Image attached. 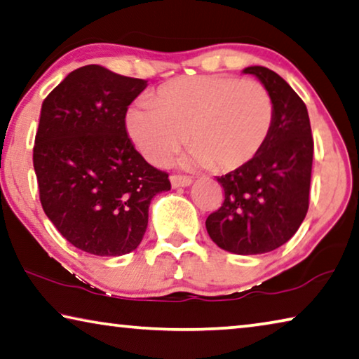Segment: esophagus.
Wrapping results in <instances>:
<instances>
[{
    "label": "esophagus",
    "instance_id": "34e87169",
    "mask_svg": "<svg viewBox=\"0 0 359 359\" xmlns=\"http://www.w3.org/2000/svg\"><path fill=\"white\" fill-rule=\"evenodd\" d=\"M170 185L172 189H180V187H189L191 185V179L185 177V175H170Z\"/></svg>",
    "mask_w": 359,
    "mask_h": 359
}]
</instances>
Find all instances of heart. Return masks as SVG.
I'll return each mask as SVG.
<instances>
[{
  "label": "heart",
  "instance_id": "1",
  "mask_svg": "<svg viewBox=\"0 0 359 359\" xmlns=\"http://www.w3.org/2000/svg\"><path fill=\"white\" fill-rule=\"evenodd\" d=\"M273 126V100L257 81L225 75L184 76L139 100L126 129L147 161L159 164L189 142L190 166L230 172L259 155Z\"/></svg>",
  "mask_w": 359,
  "mask_h": 359
}]
</instances>
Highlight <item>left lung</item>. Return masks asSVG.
<instances>
[{
    "label": "left lung",
    "instance_id": "obj_1",
    "mask_svg": "<svg viewBox=\"0 0 359 359\" xmlns=\"http://www.w3.org/2000/svg\"><path fill=\"white\" fill-rule=\"evenodd\" d=\"M254 75L273 100L269 139L251 163L217 177L225 200L206 219L220 249L240 255L275 251L299 230L309 210L313 137L304 100L270 68L254 65Z\"/></svg>",
    "mask_w": 359,
    "mask_h": 359
}]
</instances>
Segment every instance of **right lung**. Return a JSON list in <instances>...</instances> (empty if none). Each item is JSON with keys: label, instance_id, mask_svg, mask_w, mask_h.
Segmentation results:
<instances>
[{"label": "right lung", "instance_id": "1", "mask_svg": "<svg viewBox=\"0 0 359 359\" xmlns=\"http://www.w3.org/2000/svg\"><path fill=\"white\" fill-rule=\"evenodd\" d=\"M147 88L86 65L43 102L33 147L39 201L73 246L100 257L133 252L149 225L151 198L170 190L168 174L134 149L126 111Z\"/></svg>", "mask_w": 359, "mask_h": 359}]
</instances>
